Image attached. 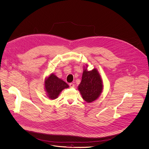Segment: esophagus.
Returning a JSON list of instances; mask_svg holds the SVG:
<instances>
[{
	"mask_svg": "<svg viewBox=\"0 0 149 149\" xmlns=\"http://www.w3.org/2000/svg\"><path fill=\"white\" fill-rule=\"evenodd\" d=\"M74 86H75V85H74V84H72V83L70 84V88H74Z\"/></svg>",
	"mask_w": 149,
	"mask_h": 149,
	"instance_id": "1",
	"label": "esophagus"
}]
</instances>
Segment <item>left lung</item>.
<instances>
[{"instance_id":"8db88e82","label":"left lung","mask_w":149,"mask_h":149,"mask_svg":"<svg viewBox=\"0 0 149 149\" xmlns=\"http://www.w3.org/2000/svg\"><path fill=\"white\" fill-rule=\"evenodd\" d=\"M89 65L84 67L82 80L78 86L83 99L88 103L97 100L103 89V83L102 77L97 70L94 68L91 71L88 70Z\"/></svg>"}]
</instances>
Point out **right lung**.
<instances>
[{"label":"right lung","mask_w":149,"mask_h":149,"mask_svg":"<svg viewBox=\"0 0 149 149\" xmlns=\"http://www.w3.org/2000/svg\"><path fill=\"white\" fill-rule=\"evenodd\" d=\"M68 88L69 85L53 73L50 74L45 78V91L47 96L50 100L57 99L62 91Z\"/></svg>","instance_id":"right-lung-1"}]
</instances>
